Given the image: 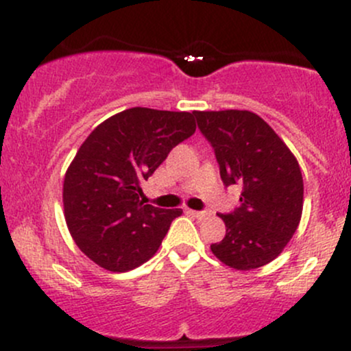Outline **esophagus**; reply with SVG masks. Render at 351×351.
I'll use <instances>...</instances> for the list:
<instances>
[{
  "label": "esophagus",
  "instance_id": "obj_1",
  "mask_svg": "<svg viewBox=\"0 0 351 351\" xmlns=\"http://www.w3.org/2000/svg\"><path fill=\"white\" fill-rule=\"evenodd\" d=\"M188 215L193 217H198V219H203V217L208 216L206 211H195V209H188Z\"/></svg>",
  "mask_w": 351,
  "mask_h": 351
}]
</instances>
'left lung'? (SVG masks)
<instances>
[{
	"label": "left lung",
	"instance_id": "left-lung-1",
	"mask_svg": "<svg viewBox=\"0 0 351 351\" xmlns=\"http://www.w3.org/2000/svg\"><path fill=\"white\" fill-rule=\"evenodd\" d=\"M215 150L224 186H241L239 206L219 215L226 236L211 244L221 263L237 271L263 267L287 245L300 223L304 180L279 135L247 110L193 112Z\"/></svg>",
	"mask_w": 351,
	"mask_h": 351
}]
</instances>
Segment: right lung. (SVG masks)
Listing matches in <instances>:
<instances>
[{
    "mask_svg": "<svg viewBox=\"0 0 351 351\" xmlns=\"http://www.w3.org/2000/svg\"><path fill=\"white\" fill-rule=\"evenodd\" d=\"M195 114L134 107L87 136L64 178V213L75 244L112 272H127L158 251L181 209L140 201L173 148L195 134Z\"/></svg>",
    "mask_w": 351,
    "mask_h": 351,
    "instance_id": "add662e5",
    "label": "right lung"
}]
</instances>
